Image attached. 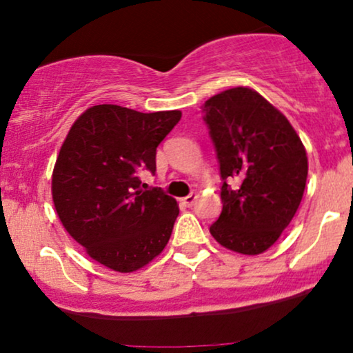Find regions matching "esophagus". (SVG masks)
<instances>
[{"label":"esophagus","instance_id":"obj_1","mask_svg":"<svg viewBox=\"0 0 353 353\" xmlns=\"http://www.w3.org/2000/svg\"><path fill=\"white\" fill-rule=\"evenodd\" d=\"M195 201H197V194H194V192H192V194H189L188 197L182 199V203H184L185 207H192L194 203H195Z\"/></svg>","mask_w":353,"mask_h":353}]
</instances>
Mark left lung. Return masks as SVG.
Returning a JSON list of instances; mask_svg holds the SVG:
<instances>
[{"label": "left lung", "instance_id": "1", "mask_svg": "<svg viewBox=\"0 0 353 353\" xmlns=\"http://www.w3.org/2000/svg\"><path fill=\"white\" fill-rule=\"evenodd\" d=\"M222 177V214L210 233L232 252L260 254L298 210L307 156L288 118L248 87L214 95L202 107ZM239 181L232 190L226 181Z\"/></svg>", "mask_w": 353, "mask_h": 353}]
</instances>
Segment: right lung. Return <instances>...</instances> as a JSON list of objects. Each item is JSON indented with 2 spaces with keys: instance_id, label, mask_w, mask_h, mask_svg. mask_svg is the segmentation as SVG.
Masks as SVG:
<instances>
[{
  "instance_id": "obj_1",
  "label": "right lung",
  "mask_w": 353,
  "mask_h": 353,
  "mask_svg": "<svg viewBox=\"0 0 353 353\" xmlns=\"http://www.w3.org/2000/svg\"><path fill=\"white\" fill-rule=\"evenodd\" d=\"M181 117L95 105L72 125L54 165L52 201L63 228L100 265L131 273L171 239L176 199L143 190L139 172L154 174L156 148Z\"/></svg>"
}]
</instances>
